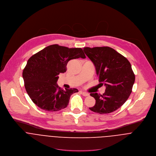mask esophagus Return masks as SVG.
<instances>
[{"instance_id":"esophagus-1","label":"esophagus","mask_w":156,"mask_h":156,"mask_svg":"<svg viewBox=\"0 0 156 156\" xmlns=\"http://www.w3.org/2000/svg\"><path fill=\"white\" fill-rule=\"evenodd\" d=\"M82 94L83 96H89V94L88 93H86V92H84V91H82Z\"/></svg>"}]
</instances>
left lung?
I'll return each instance as SVG.
<instances>
[{
  "label": "left lung",
  "instance_id": "1",
  "mask_svg": "<svg viewBox=\"0 0 156 156\" xmlns=\"http://www.w3.org/2000/svg\"><path fill=\"white\" fill-rule=\"evenodd\" d=\"M83 51L93 63L99 82L106 87L102 94L90 93L96 103L89 108L99 114L116 110L129 98L135 82V74L130 62L115 49L107 46L86 47Z\"/></svg>",
  "mask_w": 156,
  "mask_h": 156
}]
</instances>
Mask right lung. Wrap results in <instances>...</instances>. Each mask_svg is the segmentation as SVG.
I'll list each match as a JSON object with an SVG mask.
<instances>
[{
	"mask_svg": "<svg viewBox=\"0 0 156 156\" xmlns=\"http://www.w3.org/2000/svg\"><path fill=\"white\" fill-rule=\"evenodd\" d=\"M85 58L81 48H68L58 44L49 46L32 55L23 72L26 91L38 107L48 112L66 108L70 96L78 92L76 88L58 87V75L66 71V65L72 59Z\"/></svg>",
	"mask_w": 156,
	"mask_h": 156,
	"instance_id": "1",
	"label": "right lung"
}]
</instances>
